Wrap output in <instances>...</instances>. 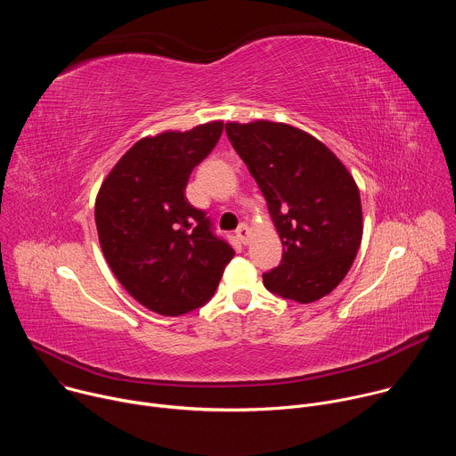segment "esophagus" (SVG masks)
<instances>
[{
	"mask_svg": "<svg viewBox=\"0 0 456 456\" xmlns=\"http://www.w3.org/2000/svg\"><path fill=\"white\" fill-rule=\"evenodd\" d=\"M234 232H236V240H238L241 245H247V243H248V240H250V231H248L247 225H240Z\"/></svg>",
	"mask_w": 456,
	"mask_h": 456,
	"instance_id": "34e87169",
	"label": "esophagus"
}]
</instances>
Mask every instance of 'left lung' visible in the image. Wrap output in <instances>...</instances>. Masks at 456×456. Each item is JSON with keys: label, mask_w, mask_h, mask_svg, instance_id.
Here are the masks:
<instances>
[{"label": "left lung", "mask_w": 456, "mask_h": 456, "mask_svg": "<svg viewBox=\"0 0 456 456\" xmlns=\"http://www.w3.org/2000/svg\"><path fill=\"white\" fill-rule=\"evenodd\" d=\"M227 137L262 189L283 257L264 285L283 299L312 303L350 271L362 238L359 189L317 139L281 122L225 124Z\"/></svg>", "instance_id": "1"}]
</instances>
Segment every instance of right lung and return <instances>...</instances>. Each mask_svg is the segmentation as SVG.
Instances as JSON below:
<instances>
[{
  "label": "right lung",
  "mask_w": 456,
  "mask_h": 456,
  "mask_svg": "<svg viewBox=\"0 0 456 456\" xmlns=\"http://www.w3.org/2000/svg\"><path fill=\"white\" fill-rule=\"evenodd\" d=\"M224 122L139 141L111 169L95 202L106 262L146 308L182 315L204 306L234 256L206 211L185 199L191 171L216 146Z\"/></svg>",
  "instance_id": "1"
}]
</instances>
